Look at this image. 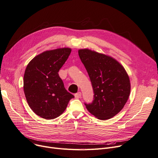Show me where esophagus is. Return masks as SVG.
<instances>
[{"mask_svg":"<svg viewBox=\"0 0 158 158\" xmlns=\"http://www.w3.org/2000/svg\"><path fill=\"white\" fill-rule=\"evenodd\" d=\"M81 92H78V93H76V94H74V97H75V98H80V97H81Z\"/></svg>","mask_w":158,"mask_h":158,"instance_id":"esophagus-1","label":"esophagus"}]
</instances>
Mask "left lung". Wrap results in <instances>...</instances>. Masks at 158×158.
<instances>
[{"mask_svg": "<svg viewBox=\"0 0 158 158\" xmlns=\"http://www.w3.org/2000/svg\"><path fill=\"white\" fill-rule=\"evenodd\" d=\"M92 84L94 98L87 110L100 120L116 115L127 103L130 93L128 75L122 65L109 56L89 49L78 50Z\"/></svg>", "mask_w": 158, "mask_h": 158, "instance_id": "8db88e82", "label": "left lung"}]
</instances>
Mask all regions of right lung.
Here are the masks:
<instances>
[{"instance_id": "add662e5", "label": "right lung", "mask_w": 158, "mask_h": 158, "mask_svg": "<svg viewBox=\"0 0 158 158\" xmlns=\"http://www.w3.org/2000/svg\"><path fill=\"white\" fill-rule=\"evenodd\" d=\"M71 49L47 50L36 56L25 70L23 88L27 102L37 115L45 119L59 117L74 95L69 93L58 72Z\"/></svg>"}]
</instances>
